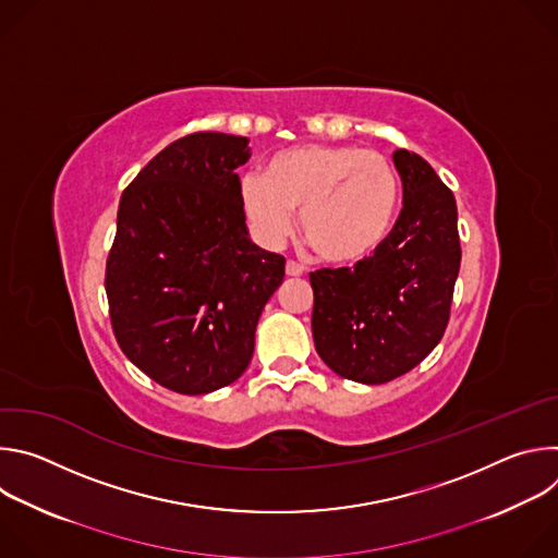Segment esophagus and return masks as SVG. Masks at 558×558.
<instances>
[{"instance_id": "obj_1", "label": "esophagus", "mask_w": 558, "mask_h": 558, "mask_svg": "<svg viewBox=\"0 0 558 558\" xmlns=\"http://www.w3.org/2000/svg\"><path fill=\"white\" fill-rule=\"evenodd\" d=\"M284 271H287V276H289V278H298V276H302V274H304V267H302V265H298L295 260H287Z\"/></svg>"}]
</instances>
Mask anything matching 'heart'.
Listing matches in <instances>:
<instances>
[{"instance_id":"obj_1","label":"heart","mask_w":558,"mask_h":558,"mask_svg":"<svg viewBox=\"0 0 558 558\" xmlns=\"http://www.w3.org/2000/svg\"><path fill=\"white\" fill-rule=\"evenodd\" d=\"M241 205L265 247L287 241L300 209V233L311 252L329 265H355L388 238L400 181L379 151L298 145L271 156L265 174L241 179Z\"/></svg>"}]
</instances>
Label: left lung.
I'll use <instances>...</instances> for the list:
<instances>
[{
  "instance_id": "1",
  "label": "left lung",
  "mask_w": 558,
  "mask_h": 558,
  "mask_svg": "<svg viewBox=\"0 0 558 558\" xmlns=\"http://www.w3.org/2000/svg\"><path fill=\"white\" fill-rule=\"evenodd\" d=\"M392 163L404 201L384 245L353 269L311 274L315 351L360 384L400 377L439 344L461 263L452 192L415 151Z\"/></svg>"
}]
</instances>
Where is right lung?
<instances>
[{
    "label": "right lung",
    "mask_w": 558,
    "mask_h": 558,
    "mask_svg": "<svg viewBox=\"0 0 558 558\" xmlns=\"http://www.w3.org/2000/svg\"><path fill=\"white\" fill-rule=\"evenodd\" d=\"M247 136L196 132L170 143L125 187L106 267L121 351L183 395L235 381L254 355L260 313L284 258L260 250L235 168Z\"/></svg>",
    "instance_id": "obj_1"
}]
</instances>
